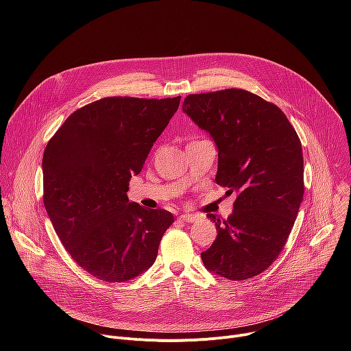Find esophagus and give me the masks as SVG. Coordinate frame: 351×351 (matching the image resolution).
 Returning a JSON list of instances; mask_svg holds the SVG:
<instances>
[{
    "label": "esophagus",
    "instance_id": "1",
    "mask_svg": "<svg viewBox=\"0 0 351 351\" xmlns=\"http://www.w3.org/2000/svg\"><path fill=\"white\" fill-rule=\"evenodd\" d=\"M179 218L184 222H195L198 219V215H195V214H182Z\"/></svg>",
    "mask_w": 351,
    "mask_h": 351
}]
</instances>
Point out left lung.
Wrapping results in <instances>:
<instances>
[{
  "instance_id": "left-lung-1",
  "label": "left lung",
  "mask_w": 351,
  "mask_h": 351,
  "mask_svg": "<svg viewBox=\"0 0 351 351\" xmlns=\"http://www.w3.org/2000/svg\"><path fill=\"white\" fill-rule=\"evenodd\" d=\"M182 110L215 141V182L237 195L226 221L207 215L218 234L202 260L229 280L253 278L278 258L303 202L302 143L276 106L241 88L190 94Z\"/></svg>"
}]
</instances>
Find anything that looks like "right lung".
I'll return each mask as SVG.
<instances>
[{
  "label": "right lung",
  "instance_id": "right-lung-1",
  "mask_svg": "<svg viewBox=\"0 0 351 351\" xmlns=\"http://www.w3.org/2000/svg\"><path fill=\"white\" fill-rule=\"evenodd\" d=\"M180 97H107L75 111L43 156L44 207L79 267L106 282H126L152 267L165 230L167 210L129 202L156 140Z\"/></svg>",
  "mask_w": 351,
  "mask_h": 351
}]
</instances>
